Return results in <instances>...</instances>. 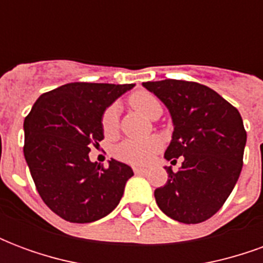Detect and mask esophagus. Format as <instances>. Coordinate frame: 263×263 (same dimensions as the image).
Here are the masks:
<instances>
[{
  "instance_id": "1",
  "label": "esophagus",
  "mask_w": 263,
  "mask_h": 263,
  "mask_svg": "<svg viewBox=\"0 0 263 263\" xmlns=\"http://www.w3.org/2000/svg\"><path fill=\"white\" fill-rule=\"evenodd\" d=\"M134 172H135L137 175H145V173H148V169H145V167H138V166H134Z\"/></svg>"
}]
</instances>
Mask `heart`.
Wrapping results in <instances>:
<instances>
[{
  "label": "heart",
  "mask_w": 263,
  "mask_h": 263,
  "mask_svg": "<svg viewBox=\"0 0 263 263\" xmlns=\"http://www.w3.org/2000/svg\"><path fill=\"white\" fill-rule=\"evenodd\" d=\"M129 104L141 114L152 118L158 111H162L160 103L154 94L148 91H137L129 97ZM118 108L111 105L104 111L101 117V126L105 135H114L118 128L117 120ZM162 148V142L158 138H145V139H126L115 148V156L122 162L132 165H146L154 159Z\"/></svg>",
  "instance_id": "obj_1"
}]
</instances>
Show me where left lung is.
Masks as SVG:
<instances>
[{
    "label": "left lung",
    "mask_w": 263,
    "mask_h": 263,
    "mask_svg": "<svg viewBox=\"0 0 263 263\" xmlns=\"http://www.w3.org/2000/svg\"><path fill=\"white\" fill-rule=\"evenodd\" d=\"M169 109L173 134L165 158L167 182L155 190L159 209L184 224L209 220L226 203L242 169L247 132L235 107L210 87L183 80L146 81Z\"/></svg>",
    "instance_id": "left-lung-1"
}]
</instances>
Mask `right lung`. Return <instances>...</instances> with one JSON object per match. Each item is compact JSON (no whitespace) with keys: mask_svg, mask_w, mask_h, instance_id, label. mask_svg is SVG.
<instances>
[{"mask_svg":"<svg viewBox=\"0 0 263 263\" xmlns=\"http://www.w3.org/2000/svg\"><path fill=\"white\" fill-rule=\"evenodd\" d=\"M135 84L69 83L45 92L24 121V155L37 193L54 214L70 222H92L118 205L131 166L90 160L104 139L101 117Z\"/></svg>","mask_w":263,"mask_h":263,"instance_id":"obj_1","label":"right lung"}]
</instances>
